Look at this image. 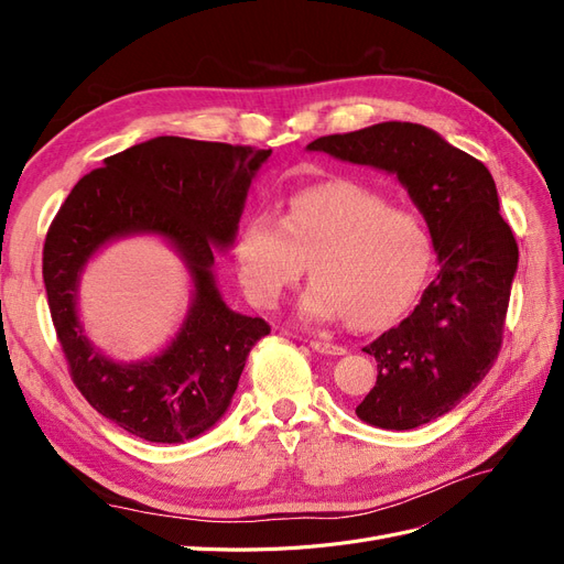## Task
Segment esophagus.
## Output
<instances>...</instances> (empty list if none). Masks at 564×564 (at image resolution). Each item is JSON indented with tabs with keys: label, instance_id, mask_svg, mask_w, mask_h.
<instances>
[{
	"label": "esophagus",
	"instance_id": "obj_1",
	"mask_svg": "<svg viewBox=\"0 0 564 564\" xmlns=\"http://www.w3.org/2000/svg\"><path fill=\"white\" fill-rule=\"evenodd\" d=\"M311 348L322 355H346L344 346H336V344H329V340H319V338L311 340Z\"/></svg>",
	"mask_w": 564,
	"mask_h": 564
}]
</instances>
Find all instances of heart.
Returning a JSON list of instances; mask_svg holds the SVG:
<instances>
[{"mask_svg":"<svg viewBox=\"0 0 564 564\" xmlns=\"http://www.w3.org/2000/svg\"><path fill=\"white\" fill-rule=\"evenodd\" d=\"M247 299L272 308L308 263L315 278L299 299L311 322L346 319L379 329L414 301L431 265V235L414 212L355 181H327L289 197L282 218L253 214L235 242Z\"/></svg>","mask_w":564,"mask_h":564,"instance_id":"1","label":"heart"}]
</instances>
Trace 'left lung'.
I'll use <instances>...</instances> for the list:
<instances>
[{"label":"left lung","instance_id":"left-lung-1","mask_svg":"<svg viewBox=\"0 0 564 564\" xmlns=\"http://www.w3.org/2000/svg\"><path fill=\"white\" fill-rule=\"evenodd\" d=\"M308 150L398 176L429 224L440 270L412 315L365 348L379 377L355 409L377 429H419L452 412L501 350L518 245L497 183L480 160L412 122L322 135Z\"/></svg>","mask_w":564,"mask_h":564}]
</instances>
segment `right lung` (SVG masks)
I'll return each mask as SVG.
<instances>
[{
  "mask_svg": "<svg viewBox=\"0 0 564 564\" xmlns=\"http://www.w3.org/2000/svg\"><path fill=\"white\" fill-rule=\"evenodd\" d=\"M270 152L158 135L84 176L46 232L44 286L70 377L98 414L135 437L176 445L214 429L251 348L270 334L265 319L228 308L214 275V256L235 245L247 193ZM135 234H155L180 253L194 301L162 354L119 364L83 332L76 294L93 256Z\"/></svg>",
  "mask_w": 564,
  "mask_h": 564,
  "instance_id": "right-lung-1",
  "label": "right lung"
}]
</instances>
